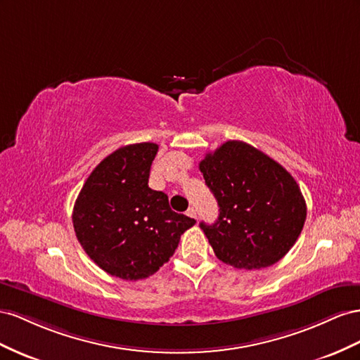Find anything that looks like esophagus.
I'll list each match as a JSON object with an SVG mask.
<instances>
[{"label":"esophagus","mask_w":360,"mask_h":360,"mask_svg":"<svg viewBox=\"0 0 360 360\" xmlns=\"http://www.w3.org/2000/svg\"><path fill=\"white\" fill-rule=\"evenodd\" d=\"M186 214L188 215V217H191V219H196V217H198V212H196V210H194L193 207H191V208H188Z\"/></svg>","instance_id":"1"}]
</instances>
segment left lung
Returning <instances> with one entry per match:
<instances>
[{"label":"left lung","mask_w":360,"mask_h":360,"mask_svg":"<svg viewBox=\"0 0 360 360\" xmlns=\"http://www.w3.org/2000/svg\"><path fill=\"white\" fill-rule=\"evenodd\" d=\"M199 169L219 203V219L200 223L217 258L240 270L281 261L306 220V202L290 172L244 141L207 153Z\"/></svg>","instance_id":"obj_1"}]
</instances>
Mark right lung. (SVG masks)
I'll list each match as a JSON object with an SVG mask.
<instances>
[{"label":"right lung","instance_id":"right-lung-1","mask_svg":"<svg viewBox=\"0 0 360 360\" xmlns=\"http://www.w3.org/2000/svg\"><path fill=\"white\" fill-rule=\"evenodd\" d=\"M155 143L119 148L102 160L81 188L72 212L90 259L125 281L146 279L176 250L196 223L170 210L166 193L149 188Z\"/></svg>","mask_w":360,"mask_h":360}]
</instances>
